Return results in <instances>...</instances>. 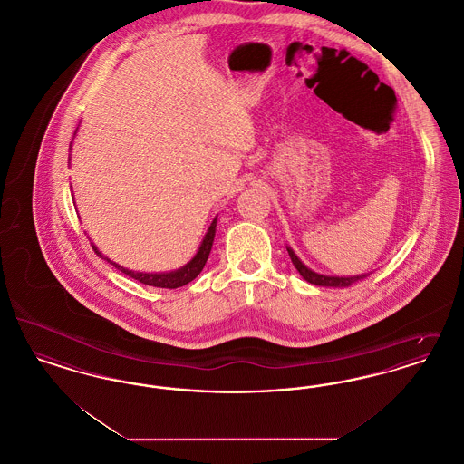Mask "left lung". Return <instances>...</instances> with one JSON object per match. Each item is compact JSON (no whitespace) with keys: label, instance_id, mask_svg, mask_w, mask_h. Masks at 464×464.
Masks as SVG:
<instances>
[{"label":"left lung","instance_id":"1","mask_svg":"<svg viewBox=\"0 0 464 464\" xmlns=\"http://www.w3.org/2000/svg\"><path fill=\"white\" fill-rule=\"evenodd\" d=\"M288 256H290V261L292 265L295 266V269L299 271V275L309 282L313 285H320V287H350L354 282L358 280H363L367 275H356V276H327V275H320V273H314L311 271L308 266L304 265L297 256L295 252L287 246Z\"/></svg>","mask_w":464,"mask_h":464}]
</instances>
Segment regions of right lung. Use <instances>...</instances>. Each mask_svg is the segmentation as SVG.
<instances>
[{"mask_svg": "<svg viewBox=\"0 0 464 464\" xmlns=\"http://www.w3.org/2000/svg\"><path fill=\"white\" fill-rule=\"evenodd\" d=\"M216 226H218V218H216V219L212 221V224H210V227H208V231H207V235H205L203 242L199 245L198 252L195 254V257H193L188 265L179 267L176 271H169V273H140V271L127 269V267H123V266L112 263V261L108 259V257H104V256L99 252V248H97L95 245H92V246H93V250H95V254H97L99 257H102V259H104V261H108L110 265L114 266V267H118L121 273L129 275L130 278L137 280V282H140V284H144V285H151V287L160 288L182 287V285H186V284L193 282V280L198 276L199 273H201V269H203L205 263H207L208 254H210V250H212L214 237H216Z\"/></svg>", "mask_w": 464, "mask_h": 464, "instance_id": "add662e5", "label": "right lung"}]
</instances>
